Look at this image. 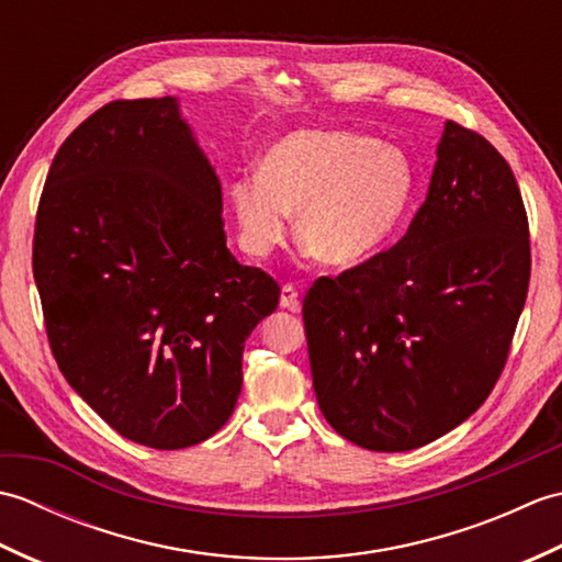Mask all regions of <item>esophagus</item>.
Here are the masks:
<instances>
[{"label":"esophagus","instance_id":"esophagus-1","mask_svg":"<svg viewBox=\"0 0 562 562\" xmlns=\"http://www.w3.org/2000/svg\"><path fill=\"white\" fill-rule=\"evenodd\" d=\"M280 306L290 308V312H300V292H296L294 284H282V294H280Z\"/></svg>","mask_w":562,"mask_h":562}]
</instances>
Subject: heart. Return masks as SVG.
Returning a JSON list of instances; mask_svg holds the SVG:
<instances>
[{"instance_id": "obj_1", "label": "heart", "mask_w": 562, "mask_h": 562, "mask_svg": "<svg viewBox=\"0 0 562 562\" xmlns=\"http://www.w3.org/2000/svg\"><path fill=\"white\" fill-rule=\"evenodd\" d=\"M415 195L408 154L345 130H296L262 154L260 176L232 186L238 241L270 256L292 229L328 266L372 258L398 229Z\"/></svg>"}]
</instances>
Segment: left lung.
Wrapping results in <instances>:
<instances>
[{"mask_svg":"<svg viewBox=\"0 0 562 562\" xmlns=\"http://www.w3.org/2000/svg\"><path fill=\"white\" fill-rule=\"evenodd\" d=\"M529 278L515 173L483 135L449 121L408 232L304 296L330 427L369 451H408L461 425L503 374Z\"/></svg>","mask_w":562,"mask_h":562,"instance_id":"8db88e82","label":"left lung"}]
</instances>
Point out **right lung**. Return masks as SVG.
Segmentation results:
<instances>
[{
  "label": "right lung",
  "mask_w": 562,
  "mask_h": 562,
  "mask_svg": "<svg viewBox=\"0 0 562 562\" xmlns=\"http://www.w3.org/2000/svg\"><path fill=\"white\" fill-rule=\"evenodd\" d=\"M33 278L69 386L117 435L186 449L229 420L244 342L280 302L226 248L222 186L176 99L111 101L57 149Z\"/></svg>",
  "instance_id": "obj_1"
}]
</instances>
